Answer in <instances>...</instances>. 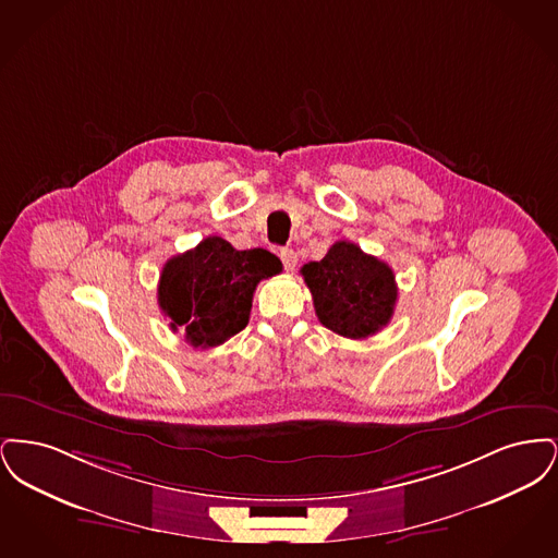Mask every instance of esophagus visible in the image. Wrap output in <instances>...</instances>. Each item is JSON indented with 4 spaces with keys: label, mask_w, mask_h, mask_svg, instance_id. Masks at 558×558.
Instances as JSON below:
<instances>
[{
    "label": "esophagus",
    "mask_w": 558,
    "mask_h": 558,
    "mask_svg": "<svg viewBox=\"0 0 558 558\" xmlns=\"http://www.w3.org/2000/svg\"><path fill=\"white\" fill-rule=\"evenodd\" d=\"M278 255H280V259H282V264H284V269L292 271L294 266H296V253H294L292 248H280Z\"/></svg>",
    "instance_id": "esophagus-1"
}]
</instances>
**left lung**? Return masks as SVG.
I'll return each mask as SVG.
<instances>
[{
	"mask_svg": "<svg viewBox=\"0 0 558 558\" xmlns=\"http://www.w3.org/2000/svg\"><path fill=\"white\" fill-rule=\"evenodd\" d=\"M319 322L347 339H366L389 324L398 301L396 274L357 244L339 240L324 259L301 267Z\"/></svg>",
	"mask_w": 558,
	"mask_h": 558,
	"instance_id": "obj_1",
	"label": "left lung"
}]
</instances>
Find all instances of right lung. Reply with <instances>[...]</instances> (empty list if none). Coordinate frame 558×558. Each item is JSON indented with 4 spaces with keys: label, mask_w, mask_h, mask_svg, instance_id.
<instances>
[{
    "label": "right lung",
    "mask_w": 558,
    "mask_h": 558,
    "mask_svg": "<svg viewBox=\"0 0 558 558\" xmlns=\"http://www.w3.org/2000/svg\"><path fill=\"white\" fill-rule=\"evenodd\" d=\"M280 271V259L266 248L236 251L209 236L162 267L160 312L173 332L184 330L190 345H221L248 324L257 284Z\"/></svg>",
    "instance_id": "1"
}]
</instances>
